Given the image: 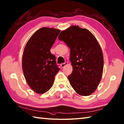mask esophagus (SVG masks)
<instances>
[{
    "mask_svg": "<svg viewBox=\"0 0 124 124\" xmlns=\"http://www.w3.org/2000/svg\"><path fill=\"white\" fill-rule=\"evenodd\" d=\"M67 64H68V62H65L64 63H62L61 64V67L63 68V67H64L65 66V65H67Z\"/></svg>",
    "mask_w": 124,
    "mask_h": 124,
    "instance_id": "obj_1",
    "label": "esophagus"
}]
</instances>
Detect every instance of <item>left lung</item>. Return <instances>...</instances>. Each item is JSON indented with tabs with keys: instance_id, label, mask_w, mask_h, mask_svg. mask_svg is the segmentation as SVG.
Returning a JSON list of instances; mask_svg holds the SVG:
<instances>
[{
	"instance_id": "1",
	"label": "left lung",
	"mask_w": 124,
	"mask_h": 124,
	"mask_svg": "<svg viewBox=\"0 0 124 124\" xmlns=\"http://www.w3.org/2000/svg\"><path fill=\"white\" fill-rule=\"evenodd\" d=\"M60 40L70 49V60L73 70L68 77L77 93L88 96L96 90L103 70V56L101 47L90 31L72 25L61 32Z\"/></svg>"
}]
</instances>
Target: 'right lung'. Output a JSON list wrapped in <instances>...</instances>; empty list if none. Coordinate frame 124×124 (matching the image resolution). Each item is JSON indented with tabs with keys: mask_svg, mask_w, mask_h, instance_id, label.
Wrapping results in <instances>:
<instances>
[{
	"mask_svg": "<svg viewBox=\"0 0 124 124\" xmlns=\"http://www.w3.org/2000/svg\"><path fill=\"white\" fill-rule=\"evenodd\" d=\"M60 32L54 28H42L31 37L22 56V69L30 88L36 93L43 94L51 88L60 68L51 49Z\"/></svg>",
	"mask_w": 124,
	"mask_h": 124,
	"instance_id": "1",
	"label": "right lung"
}]
</instances>
